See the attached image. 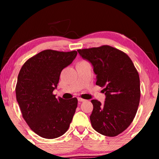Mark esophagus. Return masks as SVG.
I'll return each mask as SVG.
<instances>
[{"mask_svg": "<svg viewBox=\"0 0 159 159\" xmlns=\"http://www.w3.org/2000/svg\"><path fill=\"white\" fill-rule=\"evenodd\" d=\"M84 101H85V100L82 98H78V101L79 102H84Z\"/></svg>", "mask_w": 159, "mask_h": 159, "instance_id": "esophagus-1", "label": "esophagus"}]
</instances>
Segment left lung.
Returning a JSON list of instances; mask_svg holds the SVG:
<instances>
[{
    "mask_svg": "<svg viewBox=\"0 0 159 159\" xmlns=\"http://www.w3.org/2000/svg\"><path fill=\"white\" fill-rule=\"evenodd\" d=\"M84 59L92 64L96 84L106 95L103 104L92 100L90 116L95 131L114 137L125 131L133 121L140 103V84L138 71L125 53L109 45L79 49Z\"/></svg>",
    "mask_w": 159,
    "mask_h": 159,
    "instance_id": "8db88e82",
    "label": "left lung"
}]
</instances>
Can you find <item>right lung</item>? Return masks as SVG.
<instances>
[{"mask_svg":"<svg viewBox=\"0 0 159 159\" xmlns=\"http://www.w3.org/2000/svg\"><path fill=\"white\" fill-rule=\"evenodd\" d=\"M77 55L76 51L45 50L29 58L19 71L16 101L30 129L43 138L63 135L72 120L77 107V98H56L53 91L57 88L61 71Z\"/></svg>","mask_w":159,"mask_h":159,"instance_id":"obj_1","label":"right lung"}]
</instances>
